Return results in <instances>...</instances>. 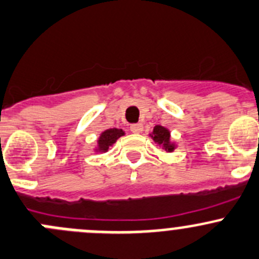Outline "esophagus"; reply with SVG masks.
<instances>
[{
  "label": "esophagus",
  "instance_id": "34e87169",
  "mask_svg": "<svg viewBox=\"0 0 259 259\" xmlns=\"http://www.w3.org/2000/svg\"><path fill=\"white\" fill-rule=\"evenodd\" d=\"M131 131L133 133H141L143 131V126L141 123H133L131 124Z\"/></svg>",
  "mask_w": 259,
  "mask_h": 259
}]
</instances>
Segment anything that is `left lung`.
Returning a JSON list of instances; mask_svg holds the SVG:
<instances>
[{
    "label": "left lung",
    "instance_id": "1",
    "mask_svg": "<svg viewBox=\"0 0 259 259\" xmlns=\"http://www.w3.org/2000/svg\"><path fill=\"white\" fill-rule=\"evenodd\" d=\"M151 137L155 141L156 143H158L160 146H162L163 150L166 152H172L175 150L176 145L174 142H171L170 140V131L162 126H155L153 127L152 133H151Z\"/></svg>",
    "mask_w": 259,
    "mask_h": 259
}]
</instances>
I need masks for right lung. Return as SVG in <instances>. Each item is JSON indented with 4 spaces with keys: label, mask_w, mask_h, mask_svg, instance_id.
<instances>
[{
    "label": "right lung",
    "mask_w": 259,
    "mask_h": 259,
    "mask_svg": "<svg viewBox=\"0 0 259 259\" xmlns=\"http://www.w3.org/2000/svg\"><path fill=\"white\" fill-rule=\"evenodd\" d=\"M122 136H124V132L119 128H109L103 131L99 136L98 141H97L98 146L96 148V152H107L108 148Z\"/></svg>",
    "instance_id": "1"
}]
</instances>
